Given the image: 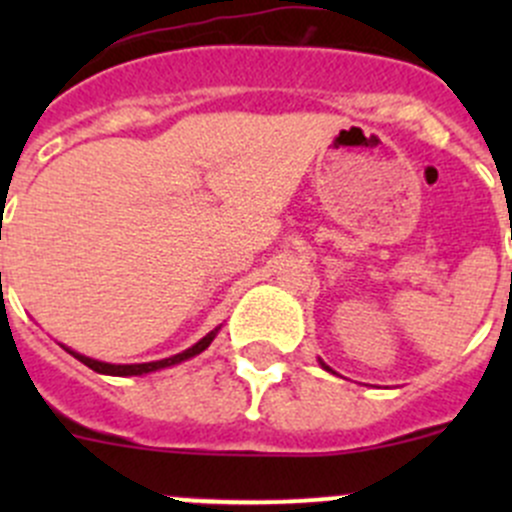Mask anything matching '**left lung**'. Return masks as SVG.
I'll return each instance as SVG.
<instances>
[{"label":"left lung","instance_id":"8db88e82","mask_svg":"<svg viewBox=\"0 0 512 512\" xmlns=\"http://www.w3.org/2000/svg\"><path fill=\"white\" fill-rule=\"evenodd\" d=\"M319 364H322V369H327V371H332V369H329V366H327V364H324V361H322V359H319ZM332 374H334V371H332Z\"/></svg>","mask_w":512,"mask_h":512}]
</instances>
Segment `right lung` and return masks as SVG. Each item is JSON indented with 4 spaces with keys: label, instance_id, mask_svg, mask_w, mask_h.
Here are the masks:
<instances>
[{
    "label": "right lung",
    "instance_id": "1",
    "mask_svg": "<svg viewBox=\"0 0 512 512\" xmlns=\"http://www.w3.org/2000/svg\"><path fill=\"white\" fill-rule=\"evenodd\" d=\"M220 327H215L213 332L205 334L200 342H195L193 347L185 349V352L175 354V356H168V359H160V361H146V364H108V361H98V359H91V356H84L79 352H74V349H69L66 344H61V347L66 349L74 359H79L81 364H86L89 369H94L96 374H106V376H143V374H151V371H160V369H168V366H175L180 364V361H188L193 359V356H198L200 352H205V349L213 344V339L218 337Z\"/></svg>",
    "mask_w": 512,
    "mask_h": 512
}]
</instances>
